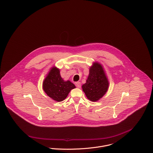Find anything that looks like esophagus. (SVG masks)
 <instances>
[{"instance_id": "esophagus-1", "label": "esophagus", "mask_w": 153, "mask_h": 153, "mask_svg": "<svg viewBox=\"0 0 153 153\" xmlns=\"http://www.w3.org/2000/svg\"><path fill=\"white\" fill-rule=\"evenodd\" d=\"M75 85H76V87H77V88H79L81 87V83H80V82H76Z\"/></svg>"}]
</instances>
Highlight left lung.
I'll return each instance as SVG.
<instances>
[{"label": "left lung", "instance_id": "1", "mask_svg": "<svg viewBox=\"0 0 153 153\" xmlns=\"http://www.w3.org/2000/svg\"><path fill=\"white\" fill-rule=\"evenodd\" d=\"M108 82L102 67L94 63L89 69V74L82 89L87 98L94 102L102 98L108 88Z\"/></svg>", "mask_w": 153, "mask_h": 153}]
</instances>
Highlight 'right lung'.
<instances>
[{
    "label": "right lung",
    "instance_id": "add662e5",
    "mask_svg": "<svg viewBox=\"0 0 153 153\" xmlns=\"http://www.w3.org/2000/svg\"><path fill=\"white\" fill-rule=\"evenodd\" d=\"M76 86L69 80L64 81L60 76L59 70L52 68L43 83V89L52 99L58 102L65 100L70 91Z\"/></svg>",
    "mask_w": 153,
    "mask_h": 153
}]
</instances>
